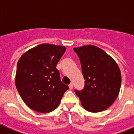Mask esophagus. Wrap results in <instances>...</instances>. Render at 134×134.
<instances>
[{
	"instance_id": "1",
	"label": "esophagus",
	"mask_w": 134,
	"mask_h": 134,
	"mask_svg": "<svg viewBox=\"0 0 134 134\" xmlns=\"http://www.w3.org/2000/svg\"><path fill=\"white\" fill-rule=\"evenodd\" d=\"M73 88H74V84L73 83H70L69 84V88L70 89H73Z\"/></svg>"
}]
</instances>
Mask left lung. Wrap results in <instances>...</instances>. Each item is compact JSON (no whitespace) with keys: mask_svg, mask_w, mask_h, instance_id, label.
Instances as JSON below:
<instances>
[{"mask_svg":"<svg viewBox=\"0 0 134 134\" xmlns=\"http://www.w3.org/2000/svg\"><path fill=\"white\" fill-rule=\"evenodd\" d=\"M81 66L83 89L75 90L83 107L90 112L108 108L119 95L121 74L116 61L105 51L91 45L74 48Z\"/></svg>","mask_w":134,"mask_h":134,"instance_id":"1","label":"left lung"}]
</instances>
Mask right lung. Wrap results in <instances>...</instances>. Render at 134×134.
Returning a JSON list of instances; mask_svg holds the SVG:
<instances>
[{
	"instance_id": "add662e5",
	"label": "right lung",
	"mask_w": 134,
	"mask_h": 134,
	"mask_svg": "<svg viewBox=\"0 0 134 134\" xmlns=\"http://www.w3.org/2000/svg\"><path fill=\"white\" fill-rule=\"evenodd\" d=\"M64 46L41 44L28 50L17 63L15 86L26 105L41 113L53 111L69 88L56 68Z\"/></svg>"
}]
</instances>
